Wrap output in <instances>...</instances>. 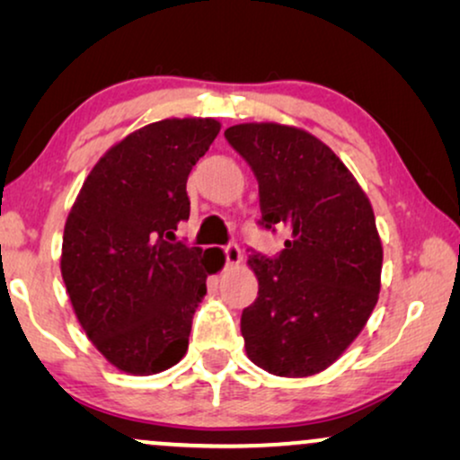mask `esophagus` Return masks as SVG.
<instances>
[{
	"label": "esophagus",
	"mask_w": 460,
	"mask_h": 460,
	"mask_svg": "<svg viewBox=\"0 0 460 460\" xmlns=\"http://www.w3.org/2000/svg\"><path fill=\"white\" fill-rule=\"evenodd\" d=\"M224 257H226V263H228V266H238V263L243 261L241 247H238L236 243L226 244V247H224Z\"/></svg>",
	"instance_id": "esophagus-1"
}]
</instances>
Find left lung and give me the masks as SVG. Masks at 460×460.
<instances>
[{
	"instance_id": "obj_1",
	"label": "left lung",
	"mask_w": 460,
	"mask_h": 460,
	"mask_svg": "<svg viewBox=\"0 0 460 460\" xmlns=\"http://www.w3.org/2000/svg\"><path fill=\"white\" fill-rule=\"evenodd\" d=\"M224 136L260 186L257 224L288 232L274 257L251 249L260 291L241 316L247 356L279 376L316 375L354 341L379 297L373 207L341 159L304 129L243 123Z\"/></svg>"
}]
</instances>
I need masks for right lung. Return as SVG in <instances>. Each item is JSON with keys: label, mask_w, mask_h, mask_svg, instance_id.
I'll use <instances>...</instances> for the list:
<instances>
[{"label": "right lung", "mask_w": 460, "mask_h": 460, "mask_svg": "<svg viewBox=\"0 0 460 460\" xmlns=\"http://www.w3.org/2000/svg\"><path fill=\"white\" fill-rule=\"evenodd\" d=\"M216 119H165L134 131L81 186L62 236V280L85 335L119 370L155 375L184 358L207 293V253L175 241L190 216L188 173Z\"/></svg>", "instance_id": "add662e5"}]
</instances>
